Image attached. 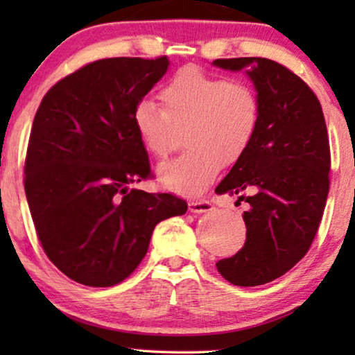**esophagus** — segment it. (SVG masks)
<instances>
[{"label":"esophagus","mask_w":355,"mask_h":355,"mask_svg":"<svg viewBox=\"0 0 355 355\" xmlns=\"http://www.w3.org/2000/svg\"><path fill=\"white\" fill-rule=\"evenodd\" d=\"M213 210V203L205 198H196L189 202V211L192 213H207Z\"/></svg>","instance_id":"1"}]
</instances>
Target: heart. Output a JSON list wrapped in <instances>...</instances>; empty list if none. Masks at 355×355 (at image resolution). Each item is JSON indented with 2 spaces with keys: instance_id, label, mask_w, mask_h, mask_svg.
Here are the masks:
<instances>
[{
  "instance_id": "heart-1",
  "label": "heart",
  "mask_w": 355,
  "mask_h": 355,
  "mask_svg": "<svg viewBox=\"0 0 355 355\" xmlns=\"http://www.w3.org/2000/svg\"><path fill=\"white\" fill-rule=\"evenodd\" d=\"M159 101L140 100L132 125L150 155L163 158L186 129L187 152L158 166V181L169 191L193 197L210 186L223 166L247 153L260 125V98L244 82H231L197 67L178 71L162 89Z\"/></svg>"
}]
</instances>
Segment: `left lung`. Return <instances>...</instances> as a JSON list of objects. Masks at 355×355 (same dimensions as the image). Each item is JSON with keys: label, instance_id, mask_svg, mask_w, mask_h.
<instances>
[{"label": "left lung", "instance_id": "8db88e82", "mask_svg": "<svg viewBox=\"0 0 355 355\" xmlns=\"http://www.w3.org/2000/svg\"><path fill=\"white\" fill-rule=\"evenodd\" d=\"M244 71L260 98V125L247 153L218 184L216 193H241L245 244L216 268L236 286H260L293 268L307 254L329 189V142L322 105L288 67L266 58L215 60Z\"/></svg>", "mask_w": 355, "mask_h": 355}]
</instances>
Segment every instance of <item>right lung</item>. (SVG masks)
Here are the masks:
<instances>
[{
    "mask_svg": "<svg viewBox=\"0 0 355 355\" xmlns=\"http://www.w3.org/2000/svg\"><path fill=\"white\" fill-rule=\"evenodd\" d=\"M168 66L166 56L90 62L38 106L24 187L43 250L77 283H121L147 254L155 226L187 211L171 193L129 189L152 174L130 116Z\"/></svg>",
    "mask_w": 355,
    "mask_h": 355,
    "instance_id": "1",
    "label": "right lung"
}]
</instances>
